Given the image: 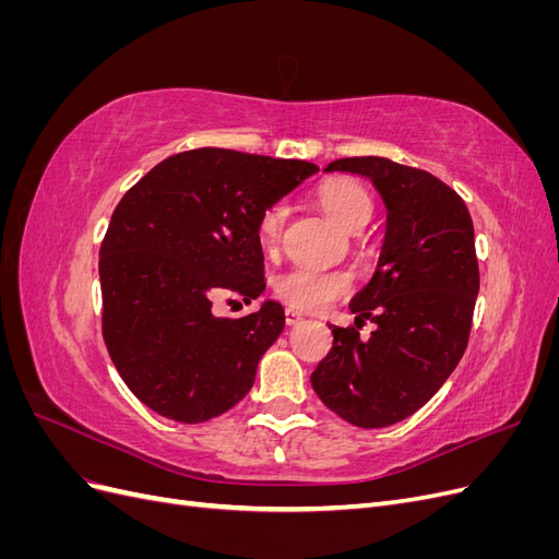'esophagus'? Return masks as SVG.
Masks as SVG:
<instances>
[{"label": "esophagus", "instance_id": "obj_1", "mask_svg": "<svg viewBox=\"0 0 559 559\" xmlns=\"http://www.w3.org/2000/svg\"><path fill=\"white\" fill-rule=\"evenodd\" d=\"M284 317H286V324H289V326H296V324H300V321H302V314L296 308H286Z\"/></svg>", "mask_w": 559, "mask_h": 559}]
</instances>
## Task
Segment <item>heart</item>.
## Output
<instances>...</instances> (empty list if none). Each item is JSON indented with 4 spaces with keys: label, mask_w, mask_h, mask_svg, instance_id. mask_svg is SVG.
<instances>
[{
    "label": "heart",
    "mask_w": 559,
    "mask_h": 559,
    "mask_svg": "<svg viewBox=\"0 0 559 559\" xmlns=\"http://www.w3.org/2000/svg\"><path fill=\"white\" fill-rule=\"evenodd\" d=\"M319 207L324 210L333 222L357 233L373 216V198L359 181L333 179L319 186L317 191ZM286 207L275 202L265 207L257 218V238L265 251H273L284 233ZM352 289V277L343 270H312V267H292L275 280V294L296 310L317 312L329 308L333 300L347 296Z\"/></svg>",
    "instance_id": "1"
}]
</instances>
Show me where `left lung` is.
Wrapping results in <instances>:
<instances>
[{
    "mask_svg": "<svg viewBox=\"0 0 559 559\" xmlns=\"http://www.w3.org/2000/svg\"><path fill=\"white\" fill-rule=\"evenodd\" d=\"M326 173L373 181L386 207L378 270L352 298L357 329L329 326L333 347L312 373L326 408L361 429H382L425 405L464 357L480 289L466 202L448 183L380 156L341 158ZM370 318L368 342L358 324Z\"/></svg>",
    "mask_w": 559,
    "mask_h": 559,
    "instance_id": "left-lung-1",
    "label": "left lung"
}]
</instances>
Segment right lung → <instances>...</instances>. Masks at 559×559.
<instances>
[{"instance_id": "1", "label": "right lung", "mask_w": 559, "mask_h": 559, "mask_svg": "<svg viewBox=\"0 0 559 559\" xmlns=\"http://www.w3.org/2000/svg\"><path fill=\"white\" fill-rule=\"evenodd\" d=\"M319 170L306 160L193 148L165 158L118 202L99 247L103 335L130 392L158 415L200 425L240 403L284 308L240 319L216 298H259V214Z\"/></svg>"}]
</instances>
